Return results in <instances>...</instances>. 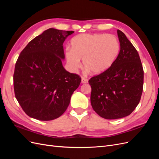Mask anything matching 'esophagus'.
I'll return each instance as SVG.
<instances>
[{"label": "esophagus", "mask_w": 159, "mask_h": 159, "mask_svg": "<svg viewBox=\"0 0 159 159\" xmlns=\"http://www.w3.org/2000/svg\"><path fill=\"white\" fill-rule=\"evenodd\" d=\"M88 82V80L87 79L84 78V77H82V78H81V83H83V84H87Z\"/></svg>", "instance_id": "obj_1"}]
</instances>
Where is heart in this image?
<instances>
[{
  "mask_svg": "<svg viewBox=\"0 0 159 159\" xmlns=\"http://www.w3.org/2000/svg\"><path fill=\"white\" fill-rule=\"evenodd\" d=\"M71 50L67 48L66 58L72 71L84 66L93 74L106 71L113 64L120 50L117 38L111 34H81L71 40Z\"/></svg>",
  "mask_w": 159,
  "mask_h": 159,
  "instance_id": "obj_1",
  "label": "heart"
}]
</instances>
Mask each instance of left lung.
Returning a JSON list of instances; mask_svg holds the SVG:
<instances>
[{
    "mask_svg": "<svg viewBox=\"0 0 159 159\" xmlns=\"http://www.w3.org/2000/svg\"><path fill=\"white\" fill-rule=\"evenodd\" d=\"M120 51L109 68L89 80L91 104L100 117L123 118L131 114L141 100L144 71L135 48L117 30Z\"/></svg>",
    "mask_w": 159,
    "mask_h": 159,
    "instance_id": "1",
    "label": "left lung"
}]
</instances>
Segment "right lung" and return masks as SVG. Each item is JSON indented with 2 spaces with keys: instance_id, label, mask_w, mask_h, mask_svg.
Segmentation results:
<instances>
[{
  "instance_id": "obj_1",
  "label": "right lung",
  "mask_w": 159,
  "mask_h": 159,
  "mask_svg": "<svg viewBox=\"0 0 159 159\" xmlns=\"http://www.w3.org/2000/svg\"><path fill=\"white\" fill-rule=\"evenodd\" d=\"M74 31L49 28L22 50L13 75L15 97L28 116L40 121L60 117L81 78L67 71L63 43Z\"/></svg>"
}]
</instances>
